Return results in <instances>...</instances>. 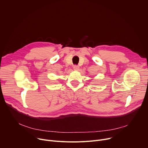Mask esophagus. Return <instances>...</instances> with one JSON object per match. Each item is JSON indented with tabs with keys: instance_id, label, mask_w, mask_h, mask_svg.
I'll list each match as a JSON object with an SVG mask.
<instances>
[{
	"instance_id": "34e87169",
	"label": "esophagus",
	"mask_w": 148,
	"mask_h": 148,
	"mask_svg": "<svg viewBox=\"0 0 148 148\" xmlns=\"http://www.w3.org/2000/svg\"><path fill=\"white\" fill-rule=\"evenodd\" d=\"M78 69H79V67H78V65H74V66H73V69H74V70H78Z\"/></svg>"
}]
</instances>
